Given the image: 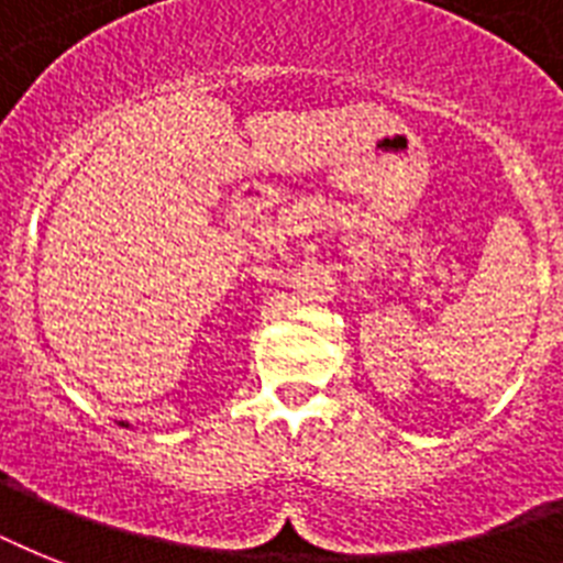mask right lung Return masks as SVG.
<instances>
[{
  "label": "right lung",
  "instance_id": "right-lung-1",
  "mask_svg": "<svg viewBox=\"0 0 563 563\" xmlns=\"http://www.w3.org/2000/svg\"><path fill=\"white\" fill-rule=\"evenodd\" d=\"M122 427H128V423H122Z\"/></svg>",
  "mask_w": 563,
  "mask_h": 563
}]
</instances>
